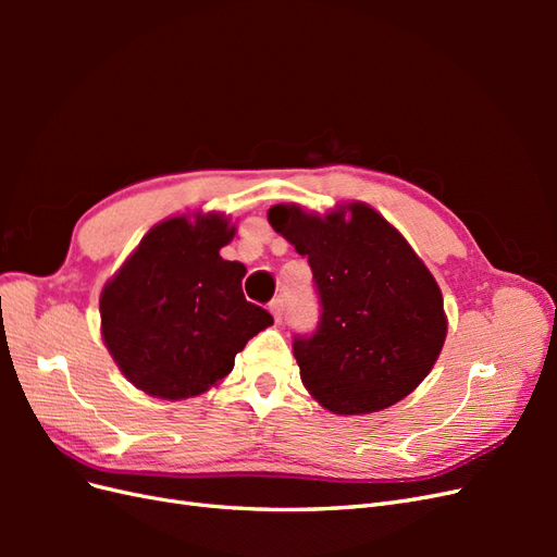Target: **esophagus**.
<instances>
[{
    "label": "esophagus",
    "mask_w": 557,
    "mask_h": 557,
    "mask_svg": "<svg viewBox=\"0 0 557 557\" xmlns=\"http://www.w3.org/2000/svg\"><path fill=\"white\" fill-rule=\"evenodd\" d=\"M269 311H272L276 323H281V320H283V299H272V305H269Z\"/></svg>",
    "instance_id": "34e87169"
}]
</instances>
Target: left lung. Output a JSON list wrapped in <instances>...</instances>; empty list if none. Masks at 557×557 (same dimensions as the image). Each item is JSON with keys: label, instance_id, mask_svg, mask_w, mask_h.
I'll list each match as a JSON object with an SVG mask.
<instances>
[{"label": "left lung", "instance_id": "left-lung-1", "mask_svg": "<svg viewBox=\"0 0 557 557\" xmlns=\"http://www.w3.org/2000/svg\"><path fill=\"white\" fill-rule=\"evenodd\" d=\"M269 225L309 258L320 325L297 336L301 383L332 413L393 407L432 372L446 342L444 297L425 262L364 201L325 215L299 205L267 211Z\"/></svg>", "mask_w": 557, "mask_h": 557}]
</instances>
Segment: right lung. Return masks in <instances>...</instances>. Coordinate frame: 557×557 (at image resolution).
I'll list each match as a JSON object with an SVG mask.
<instances>
[{"instance_id": "add662e5", "label": "right lung", "mask_w": 557, "mask_h": 557, "mask_svg": "<svg viewBox=\"0 0 557 557\" xmlns=\"http://www.w3.org/2000/svg\"><path fill=\"white\" fill-rule=\"evenodd\" d=\"M225 213L172 215L150 227L99 297L102 339L123 376L150 397L188 399L221 383L274 318L242 293L246 267L221 258Z\"/></svg>"}]
</instances>
